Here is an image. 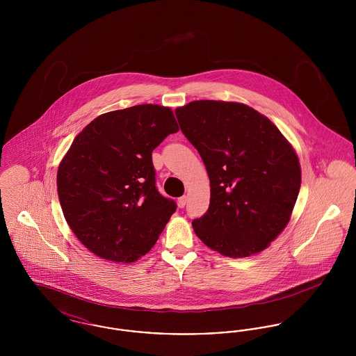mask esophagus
Masks as SVG:
<instances>
[{"instance_id": "1", "label": "esophagus", "mask_w": 356, "mask_h": 356, "mask_svg": "<svg viewBox=\"0 0 356 356\" xmlns=\"http://www.w3.org/2000/svg\"><path fill=\"white\" fill-rule=\"evenodd\" d=\"M177 203H179V207H180V208H184L186 203V196H181V197H179Z\"/></svg>"}]
</instances>
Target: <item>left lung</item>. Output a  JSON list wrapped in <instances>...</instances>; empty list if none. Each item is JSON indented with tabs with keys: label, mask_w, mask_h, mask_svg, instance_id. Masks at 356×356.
I'll use <instances>...</instances> for the list:
<instances>
[{
	"label": "left lung",
	"mask_w": 356,
	"mask_h": 356,
	"mask_svg": "<svg viewBox=\"0 0 356 356\" xmlns=\"http://www.w3.org/2000/svg\"><path fill=\"white\" fill-rule=\"evenodd\" d=\"M175 113L211 183L208 211L192 221L195 234L228 257L266 250L286 228L300 189L302 172L291 144L244 104L199 100Z\"/></svg>",
	"instance_id": "left-lung-1"
}]
</instances>
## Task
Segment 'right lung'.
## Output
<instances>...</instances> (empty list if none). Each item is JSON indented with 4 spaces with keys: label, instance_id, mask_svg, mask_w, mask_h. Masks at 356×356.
Masks as SVG:
<instances>
[{
    "label": "right lung",
    "instance_id": "1",
    "mask_svg": "<svg viewBox=\"0 0 356 356\" xmlns=\"http://www.w3.org/2000/svg\"><path fill=\"white\" fill-rule=\"evenodd\" d=\"M179 131L170 108L143 104L104 113L76 136L57 172L67 222L102 259L134 263L154 245L176 202L156 188L152 152Z\"/></svg>",
    "mask_w": 356,
    "mask_h": 356
}]
</instances>
